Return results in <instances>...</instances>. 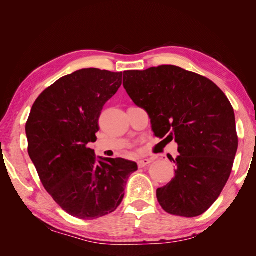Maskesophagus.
Returning <instances> with one entry per match:
<instances>
[{
	"mask_svg": "<svg viewBox=\"0 0 256 256\" xmlns=\"http://www.w3.org/2000/svg\"><path fill=\"white\" fill-rule=\"evenodd\" d=\"M150 162H152V160L148 159V158L141 159V160L138 161V168H144V166H146L147 164H150Z\"/></svg>",
	"mask_w": 256,
	"mask_h": 256,
	"instance_id": "obj_1",
	"label": "esophagus"
}]
</instances>
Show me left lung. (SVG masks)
Returning <instances> with one entry per match:
<instances>
[{
  "label": "left lung",
  "instance_id": "1",
  "mask_svg": "<svg viewBox=\"0 0 256 256\" xmlns=\"http://www.w3.org/2000/svg\"><path fill=\"white\" fill-rule=\"evenodd\" d=\"M124 88L148 114L156 136L178 144L175 176L157 189L171 214L198 216L219 198L238 147L234 109L209 79L173 66L124 72Z\"/></svg>",
  "mask_w": 256,
  "mask_h": 256
}]
</instances>
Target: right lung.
Segmentation results:
<instances>
[{"instance_id": "obj_1", "label": "right lung", "mask_w": 256, "mask_h": 256, "mask_svg": "<svg viewBox=\"0 0 256 256\" xmlns=\"http://www.w3.org/2000/svg\"><path fill=\"white\" fill-rule=\"evenodd\" d=\"M122 72L85 68L62 76L36 99L26 125L28 154L44 189L76 218L113 212L125 196L134 161L96 158L98 120L122 85Z\"/></svg>"}]
</instances>
